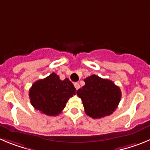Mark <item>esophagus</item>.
<instances>
[{"instance_id":"esophagus-1","label":"esophagus","mask_w":150,"mask_h":150,"mask_svg":"<svg viewBox=\"0 0 150 150\" xmlns=\"http://www.w3.org/2000/svg\"><path fill=\"white\" fill-rule=\"evenodd\" d=\"M74 86H75V88H76V90H78L79 88H80V86H79V84L78 83H74Z\"/></svg>"}]
</instances>
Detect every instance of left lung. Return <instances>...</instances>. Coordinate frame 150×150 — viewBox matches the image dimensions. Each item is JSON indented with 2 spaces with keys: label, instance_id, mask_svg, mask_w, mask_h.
<instances>
[{
  "label": "left lung",
  "instance_id": "8db88e82",
  "mask_svg": "<svg viewBox=\"0 0 150 150\" xmlns=\"http://www.w3.org/2000/svg\"><path fill=\"white\" fill-rule=\"evenodd\" d=\"M85 86L77 90L85 112L93 119L112 114L121 100V90L112 81L95 74L84 79Z\"/></svg>",
  "mask_w": 150,
  "mask_h": 150
}]
</instances>
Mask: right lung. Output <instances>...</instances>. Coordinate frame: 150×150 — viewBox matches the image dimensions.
I'll return each instance as SVG.
<instances>
[{
  "label": "right lung",
  "instance_id": "obj_1",
  "mask_svg": "<svg viewBox=\"0 0 150 150\" xmlns=\"http://www.w3.org/2000/svg\"><path fill=\"white\" fill-rule=\"evenodd\" d=\"M76 91L68 78L61 80L56 74L52 73L32 85L29 90V98L36 110L47 116H53L62 112L67 100Z\"/></svg>",
  "mask_w": 150,
  "mask_h": 150
}]
</instances>
